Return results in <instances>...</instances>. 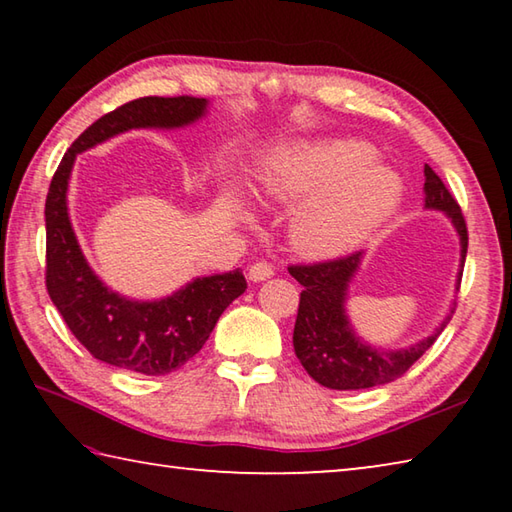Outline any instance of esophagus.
<instances>
[{
	"mask_svg": "<svg viewBox=\"0 0 512 512\" xmlns=\"http://www.w3.org/2000/svg\"><path fill=\"white\" fill-rule=\"evenodd\" d=\"M268 277H273V266L266 262H257L248 268V280L250 282H264Z\"/></svg>",
	"mask_w": 512,
	"mask_h": 512,
	"instance_id": "1",
	"label": "esophagus"
}]
</instances>
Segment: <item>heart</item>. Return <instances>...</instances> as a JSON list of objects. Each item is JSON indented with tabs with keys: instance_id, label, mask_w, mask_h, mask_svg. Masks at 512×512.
Returning <instances> with one entry per match:
<instances>
[{
	"instance_id": "obj_1",
	"label": "heart",
	"mask_w": 512,
	"mask_h": 512,
	"mask_svg": "<svg viewBox=\"0 0 512 512\" xmlns=\"http://www.w3.org/2000/svg\"><path fill=\"white\" fill-rule=\"evenodd\" d=\"M375 146L350 137L300 142L259 164L264 196L296 205L289 225L293 250L309 262H329L357 250L400 207L404 185Z\"/></svg>"
}]
</instances>
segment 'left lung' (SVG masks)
<instances>
[{"label":"left lung","mask_w":512,"mask_h":512,"mask_svg":"<svg viewBox=\"0 0 512 512\" xmlns=\"http://www.w3.org/2000/svg\"><path fill=\"white\" fill-rule=\"evenodd\" d=\"M424 210L443 212L452 221L461 241V264H458L461 268L456 275L458 291L467 255L465 219L454 196L429 164H424ZM361 262L363 253H354L334 262L289 268V273L305 287L300 293L298 318L293 327V350L309 377L334 391H361V388L381 386L402 377L431 348L456 309L454 300L443 323L418 343L400 350L375 348L354 332L348 309H345L350 284L357 277Z\"/></svg>","instance_id":"8db88e82"}]
</instances>
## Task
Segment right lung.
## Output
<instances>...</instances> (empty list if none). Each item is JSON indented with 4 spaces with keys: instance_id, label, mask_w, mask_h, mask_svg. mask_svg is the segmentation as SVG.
I'll list each match as a JSON object with an SVG mask.
<instances>
[{
    "instance_id": "1",
    "label": "right lung",
    "mask_w": 512,
    "mask_h": 512,
    "mask_svg": "<svg viewBox=\"0 0 512 512\" xmlns=\"http://www.w3.org/2000/svg\"><path fill=\"white\" fill-rule=\"evenodd\" d=\"M207 99L142 97L108 112L63 155L45 203L47 291L72 334L94 359L140 375H167L210 339L216 320L246 291L239 271L194 277L160 300H135L112 291L92 271L69 221L67 187L76 155L135 128L192 126L207 115Z\"/></svg>"
}]
</instances>
